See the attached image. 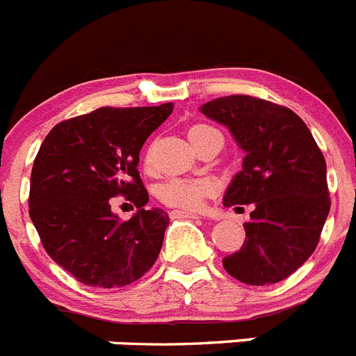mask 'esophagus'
<instances>
[{"label":"esophagus","mask_w":356,"mask_h":356,"mask_svg":"<svg viewBox=\"0 0 356 356\" xmlns=\"http://www.w3.org/2000/svg\"><path fill=\"white\" fill-rule=\"evenodd\" d=\"M171 219H197V213L188 212V210H171Z\"/></svg>","instance_id":"esophagus-1"}]
</instances>
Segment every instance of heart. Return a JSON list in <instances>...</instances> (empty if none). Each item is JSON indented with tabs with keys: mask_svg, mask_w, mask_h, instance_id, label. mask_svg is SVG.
Instances as JSON below:
<instances>
[{
	"mask_svg": "<svg viewBox=\"0 0 356 356\" xmlns=\"http://www.w3.org/2000/svg\"><path fill=\"white\" fill-rule=\"evenodd\" d=\"M205 124H196L188 130V135L197 130H205ZM212 181L205 178H171L163 181L159 188V197L169 207L180 209H200L203 200L212 193Z\"/></svg>",
	"mask_w": 356,
	"mask_h": 356,
	"instance_id": "heart-1",
	"label": "heart"
}]
</instances>
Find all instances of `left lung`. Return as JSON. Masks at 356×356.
<instances>
[{
    "label": "left lung",
    "mask_w": 356,
    "mask_h": 356,
    "mask_svg": "<svg viewBox=\"0 0 356 356\" xmlns=\"http://www.w3.org/2000/svg\"><path fill=\"white\" fill-rule=\"evenodd\" d=\"M200 110L225 124L246 153L222 205L253 203V212L244 225L246 241L222 266L242 284L282 282L314 253L328 217L325 156L303 119L287 106L235 94Z\"/></svg>",
    "instance_id": "1"
}]
</instances>
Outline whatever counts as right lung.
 Listing matches in <instances>:
<instances>
[{"instance_id":"obj_1","label":"right lung","mask_w":356,"mask_h":356,"mask_svg":"<svg viewBox=\"0 0 356 356\" xmlns=\"http://www.w3.org/2000/svg\"><path fill=\"white\" fill-rule=\"evenodd\" d=\"M172 103L112 108L58 122L40 144L30 180V219L46 253L78 282L134 284L159 259L168 212L146 210L140 147L171 115ZM122 193L138 208L121 222L109 207Z\"/></svg>"}]
</instances>
